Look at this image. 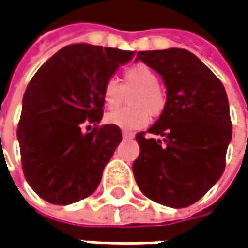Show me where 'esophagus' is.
Wrapping results in <instances>:
<instances>
[{
	"mask_svg": "<svg viewBox=\"0 0 248 248\" xmlns=\"http://www.w3.org/2000/svg\"><path fill=\"white\" fill-rule=\"evenodd\" d=\"M123 137H124V139H133V137H134V133L125 131V130H124V131H123Z\"/></svg>",
	"mask_w": 248,
	"mask_h": 248,
	"instance_id": "obj_1",
	"label": "esophagus"
}]
</instances>
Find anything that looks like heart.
<instances>
[{"instance_id": "obj_1", "label": "heart", "mask_w": 248, "mask_h": 248, "mask_svg": "<svg viewBox=\"0 0 248 248\" xmlns=\"http://www.w3.org/2000/svg\"><path fill=\"white\" fill-rule=\"evenodd\" d=\"M158 74L145 64H134L124 70L123 84L109 78L101 88V98L108 109L118 108L124 101V93L134 88L128 97L133 107L121 108L106 115V123L124 130H136L144 127L150 117H158L166 108L167 94L158 85Z\"/></svg>"}]
</instances>
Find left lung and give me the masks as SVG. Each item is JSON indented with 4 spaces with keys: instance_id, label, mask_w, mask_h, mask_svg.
I'll return each instance as SVG.
<instances>
[{
    "instance_id": "8db88e82",
    "label": "left lung",
    "mask_w": 248,
    "mask_h": 248,
    "mask_svg": "<svg viewBox=\"0 0 248 248\" xmlns=\"http://www.w3.org/2000/svg\"><path fill=\"white\" fill-rule=\"evenodd\" d=\"M167 87V104L148 130L139 133V158L133 164L141 193L174 208L199 202L226 167L232 128L224 85L187 49L139 51Z\"/></svg>"
}]
</instances>
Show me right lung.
<instances>
[{"label": "right lung", "mask_w": 248, "mask_h": 248, "mask_svg": "<svg viewBox=\"0 0 248 248\" xmlns=\"http://www.w3.org/2000/svg\"><path fill=\"white\" fill-rule=\"evenodd\" d=\"M133 55L134 51L71 44L31 78L16 137L24 175L46 202L65 205L97 190L121 141L120 127L98 125L104 111L101 88Z\"/></svg>", "instance_id": "right-lung-1"}]
</instances>
